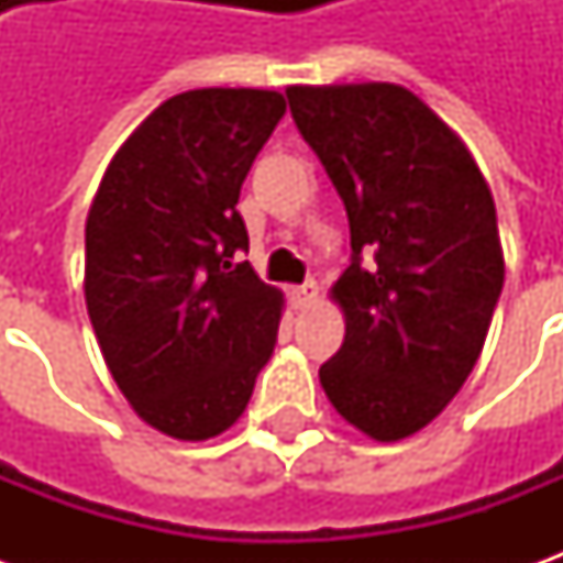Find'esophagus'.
I'll list each match as a JSON object with an SVG mask.
<instances>
[{"instance_id":"34e87169","label":"esophagus","mask_w":563,"mask_h":563,"mask_svg":"<svg viewBox=\"0 0 563 563\" xmlns=\"http://www.w3.org/2000/svg\"><path fill=\"white\" fill-rule=\"evenodd\" d=\"M289 298H292V307L295 310H305L313 298H317V283L307 280L301 283V286H292V292H289Z\"/></svg>"}]
</instances>
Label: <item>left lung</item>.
I'll return each mask as SVG.
<instances>
[{"label": "left lung", "mask_w": 563, "mask_h": 563, "mask_svg": "<svg viewBox=\"0 0 563 563\" xmlns=\"http://www.w3.org/2000/svg\"><path fill=\"white\" fill-rule=\"evenodd\" d=\"M286 99L350 217L353 262L331 286L346 334L319 383L362 434L404 440L443 413L483 353L504 289L495 198L464 141L398 84L289 87Z\"/></svg>", "instance_id": "left-lung-1"}]
</instances>
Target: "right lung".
Listing matches in <instances>:
<instances>
[{"label":"right lung","instance_id":"add662e5","mask_svg":"<svg viewBox=\"0 0 563 563\" xmlns=\"http://www.w3.org/2000/svg\"><path fill=\"white\" fill-rule=\"evenodd\" d=\"M286 114L274 90H189L117 150L87 217L84 295L132 410L174 440L238 422L274 353L283 292L258 280L238 198Z\"/></svg>","mask_w":563,"mask_h":563}]
</instances>
